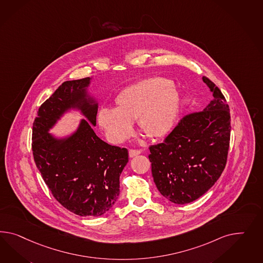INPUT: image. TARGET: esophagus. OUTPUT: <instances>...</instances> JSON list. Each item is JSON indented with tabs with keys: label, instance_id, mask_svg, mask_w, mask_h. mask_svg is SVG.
Masks as SVG:
<instances>
[{
	"label": "esophagus",
	"instance_id": "1",
	"mask_svg": "<svg viewBox=\"0 0 263 263\" xmlns=\"http://www.w3.org/2000/svg\"><path fill=\"white\" fill-rule=\"evenodd\" d=\"M139 154H141V151H140V150H129V157H131V158H133V157L137 156V155H139Z\"/></svg>",
	"mask_w": 263,
	"mask_h": 263
}]
</instances>
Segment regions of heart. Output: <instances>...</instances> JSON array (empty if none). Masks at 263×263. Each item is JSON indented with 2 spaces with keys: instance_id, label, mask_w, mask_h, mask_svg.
<instances>
[{
  "instance_id": "heart-1",
  "label": "heart",
  "mask_w": 263,
  "mask_h": 263,
  "mask_svg": "<svg viewBox=\"0 0 263 263\" xmlns=\"http://www.w3.org/2000/svg\"><path fill=\"white\" fill-rule=\"evenodd\" d=\"M181 98L171 79L144 78L124 88L115 99V109L102 108L98 121L107 140L121 144L134 134L133 121L151 139L167 135L177 121Z\"/></svg>"
}]
</instances>
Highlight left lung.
<instances>
[{
    "label": "left lung",
    "instance_id": "8db88e82",
    "mask_svg": "<svg viewBox=\"0 0 263 263\" xmlns=\"http://www.w3.org/2000/svg\"><path fill=\"white\" fill-rule=\"evenodd\" d=\"M203 81L213 100L200 112L185 115L163 142L149 147L151 171L158 191L183 205L206 193L227 163L231 114L220 89L210 78Z\"/></svg>",
    "mask_w": 263,
    "mask_h": 263
}]
</instances>
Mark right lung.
Listing matches in <instances>:
<instances>
[{
    "mask_svg": "<svg viewBox=\"0 0 263 263\" xmlns=\"http://www.w3.org/2000/svg\"><path fill=\"white\" fill-rule=\"evenodd\" d=\"M89 82V78L66 81L39 107L31 148L53 197L71 213L93 217L111 210L119 197L120 175L128 162V150L100 140L85 120L65 140L48 133L66 110L74 107L96 125L98 105L85 99L84 88Z\"/></svg>",
    "mask_w": 263,
    "mask_h": 263,
    "instance_id": "right-lung-1",
    "label": "right lung"
}]
</instances>
